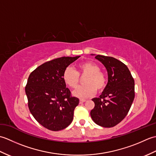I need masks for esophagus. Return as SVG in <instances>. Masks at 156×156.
<instances>
[{
	"mask_svg": "<svg viewBox=\"0 0 156 156\" xmlns=\"http://www.w3.org/2000/svg\"><path fill=\"white\" fill-rule=\"evenodd\" d=\"M84 102H86L85 99H80V103H83Z\"/></svg>",
	"mask_w": 156,
	"mask_h": 156,
	"instance_id": "34e87169",
	"label": "esophagus"
}]
</instances>
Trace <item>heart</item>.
Listing matches in <instances>:
<instances>
[{
	"mask_svg": "<svg viewBox=\"0 0 156 156\" xmlns=\"http://www.w3.org/2000/svg\"><path fill=\"white\" fill-rule=\"evenodd\" d=\"M78 72L68 66L63 72L62 78L65 83L69 87L75 88L79 83V75H87L84 78V86L79 87L73 91L72 94L79 98H87L94 96L97 90L102 92L107 87V77L99 66L92 62H86L79 64Z\"/></svg>",
	"mask_w": 156,
	"mask_h": 156,
	"instance_id": "heart-1",
	"label": "heart"
}]
</instances>
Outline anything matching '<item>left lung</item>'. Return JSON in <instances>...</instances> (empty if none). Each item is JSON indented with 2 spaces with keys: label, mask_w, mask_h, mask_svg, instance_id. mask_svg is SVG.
<instances>
[{
  "label": "left lung",
  "mask_w": 156,
  "mask_h": 156,
  "mask_svg": "<svg viewBox=\"0 0 156 156\" xmlns=\"http://www.w3.org/2000/svg\"><path fill=\"white\" fill-rule=\"evenodd\" d=\"M95 58L107 69L108 82L100 97L92 99L94 107L90 116L96 124L112 127L126 117L133 103L134 79L127 66L117 59L101 55H96Z\"/></svg>",
  "instance_id": "obj_1"
}]
</instances>
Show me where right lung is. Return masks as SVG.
<instances>
[{
  "label": "right lung",
  "mask_w": 156,
  "mask_h": 156,
  "mask_svg": "<svg viewBox=\"0 0 156 156\" xmlns=\"http://www.w3.org/2000/svg\"><path fill=\"white\" fill-rule=\"evenodd\" d=\"M80 56L62 57L39 66L29 75L25 87L28 107L39 124L51 131L66 128L74 118L79 99L72 97L62 75Z\"/></svg>",
  "instance_id": "add662e5"
}]
</instances>
